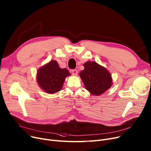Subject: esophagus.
I'll return each mask as SVG.
<instances>
[{"mask_svg": "<svg viewBox=\"0 0 151 151\" xmlns=\"http://www.w3.org/2000/svg\"><path fill=\"white\" fill-rule=\"evenodd\" d=\"M71 74L73 75H76L78 74V71L76 69L71 70Z\"/></svg>", "mask_w": 151, "mask_h": 151, "instance_id": "esophagus-1", "label": "esophagus"}]
</instances>
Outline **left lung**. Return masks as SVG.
Listing matches in <instances>:
<instances>
[{
    "label": "left lung",
    "mask_w": 151,
    "mask_h": 151,
    "mask_svg": "<svg viewBox=\"0 0 151 151\" xmlns=\"http://www.w3.org/2000/svg\"><path fill=\"white\" fill-rule=\"evenodd\" d=\"M84 69L80 73L86 89L92 95H99L107 91L112 85V78L109 71L96 62H86Z\"/></svg>",
    "instance_id": "1"
}]
</instances>
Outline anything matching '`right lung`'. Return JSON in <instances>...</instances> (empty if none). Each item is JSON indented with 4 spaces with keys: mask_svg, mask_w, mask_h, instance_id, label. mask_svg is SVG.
<instances>
[{
    "mask_svg": "<svg viewBox=\"0 0 151 151\" xmlns=\"http://www.w3.org/2000/svg\"><path fill=\"white\" fill-rule=\"evenodd\" d=\"M70 74L67 68H60L55 60H51L38 70L37 80L46 92L54 93L61 90L65 78Z\"/></svg>",
    "mask_w": 151,
    "mask_h": 151,
    "instance_id": "1",
    "label": "right lung"
}]
</instances>
